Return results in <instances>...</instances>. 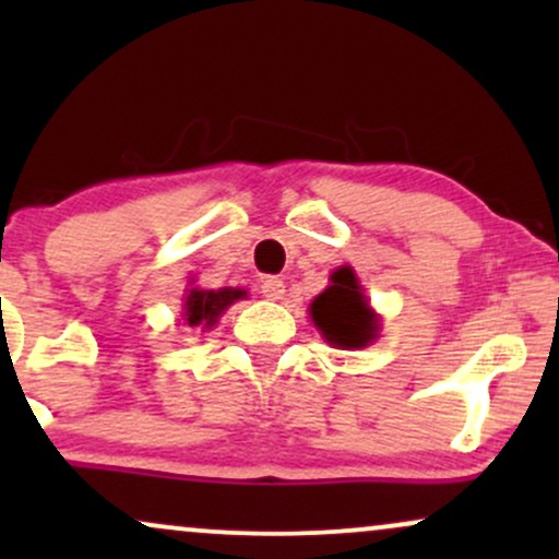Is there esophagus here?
<instances>
[{"label": "esophagus", "instance_id": "34e87169", "mask_svg": "<svg viewBox=\"0 0 559 559\" xmlns=\"http://www.w3.org/2000/svg\"><path fill=\"white\" fill-rule=\"evenodd\" d=\"M260 288H262V297L273 299V301L284 299V294H286V284L281 278H275V275H271V278L262 281Z\"/></svg>", "mask_w": 559, "mask_h": 559}]
</instances>
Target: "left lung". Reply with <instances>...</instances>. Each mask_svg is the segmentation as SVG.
Masks as SVG:
<instances>
[{
    "label": "left lung",
    "instance_id": "obj_1",
    "mask_svg": "<svg viewBox=\"0 0 559 559\" xmlns=\"http://www.w3.org/2000/svg\"><path fill=\"white\" fill-rule=\"evenodd\" d=\"M310 316L325 342L338 349H362L376 342L381 329L349 265L331 273V286L312 299Z\"/></svg>",
    "mask_w": 559,
    "mask_h": 559
}]
</instances>
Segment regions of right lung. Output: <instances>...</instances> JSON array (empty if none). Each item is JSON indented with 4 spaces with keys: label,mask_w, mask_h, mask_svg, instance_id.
<instances>
[{
    "label": "right lung",
    "mask_w": 559,
    "mask_h": 559,
    "mask_svg": "<svg viewBox=\"0 0 559 559\" xmlns=\"http://www.w3.org/2000/svg\"><path fill=\"white\" fill-rule=\"evenodd\" d=\"M247 297V292L243 288H234V286H226V288H186V297H183V320L189 325H194V329H213V325L221 320L223 312L228 310L230 305H234L236 299H243Z\"/></svg>",
    "instance_id": "right-lung-1"
}]
</instances>
